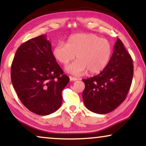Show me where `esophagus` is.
<instances>
[{"label": "esophagus", "mask_w": 146, "mask_h": 146, "mask_svg": "<svg viewBox=\"0 0 146 146\" xmlns=\"http://www.w3.org/2000/svg\"><path fill=\"white\" fill-rule=\"evenodd\" d=\"M69 78H70V81H76V80H78L76 78H75V77L70 76Z\"/></svg>", "instance_id": "obj_1"}]
</instances>
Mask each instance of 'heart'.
<instances>
[{"instance_id":"b5f03b06","label":"heart","mask_w":146,"mask_h":146,"mask_svg":"<svg viewBox=\"0 0 146 146\" xmlns=\"http://www.w3.org/2000/svg\"><path fill=\"white\" fill-rule=\"evenodd\" d=\"M112 47L106 38L90 33H78L71 35L67 43L60 42L54 46L52 55L62 65H67L74 59L77 60L66 68V70L78 76L88 70L90 74H98L109 62Z\"/></svg>"}]
</instances>
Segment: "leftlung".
<instances>
[{
  "label": "left lung",
  "mask_w": 146,
  "mask_h": 146,
  "mask_svg": "<svg viewBox=\"0 0 146 146\" xmlns=\"http://www.w3.org/2000/svg\"><path fill=\"white\" fill-rule=\"evenodd\" d=\"M133 75L131 56L117 38L113 54L105 68L97 76L82 80L85 84L82 92L85 106L100 114L113 111L126 98Z\"/></svg>",
  "instance_id": "obj_1"
}]
</instances>
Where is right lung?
Returning <instances> with one entry per match:
<instances>
[{
	"label": "right lung",
	"instance_id": "add662e5",
	"mask_svg": "<svg viewBox=\"0 0 146 146\" xmlns=\"http://www.w3.org/2000/svg\"><path fill=\"white\" fill-rule=\"evenodd\" d=\"M69 80L53 56L46 35L30 39L17 49L11 81L21 102L32 112L46 115L56 111Z\"/></svg>",
	"mask_w": 146,
	"mask_h": 146
}]
</instances>
